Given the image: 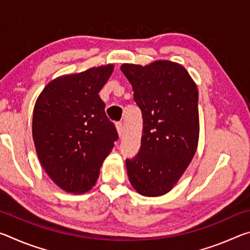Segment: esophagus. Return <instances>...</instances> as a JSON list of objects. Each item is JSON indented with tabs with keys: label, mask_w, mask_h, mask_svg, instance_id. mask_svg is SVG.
I'll return each mask as SVG.
<instances>
[{
	"label": "esophagus",
	"mask_w": 250,
	"mask_h": 250,
	"mask_svg": "<svg viewBox=\"0 0 250 250\" xmlns=\"http://www.w3.org/2000/svg\"><path fill=\"white\" fill-rule=\"evenodd\" d=\"M116 128H117V131H118V134H119V137L121 138L122 134H124V125H122L121 122H117Z\"/></svg>",
	"instance_id": "esophagus-1"
}]
</instances>
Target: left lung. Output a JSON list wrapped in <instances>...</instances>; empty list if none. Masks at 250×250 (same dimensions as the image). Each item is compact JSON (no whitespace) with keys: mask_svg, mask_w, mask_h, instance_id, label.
<instances>
[{"mask_svg":"<svg viewBox=\"0 0 250 250\" xmlns=\"http://www.w3.org/2000/svg\"><path fill=\"white\" fill-rule=\"evenodd\" d=\"M121 71L132 86L143 119L140 150L125 160L130 183L143 196L164 195L197 149V87L183 66L168 61L124 64Z\"/></svg>","mask_w":250,"mask_h":250,"instance_id":"1","label":"left lung"}]
</instances>
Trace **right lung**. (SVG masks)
Returning <instances> with one entry per match:
<instances>
[{
    "mask_svg": "<svg viewBox=\"0 0 250 250\" xmlns=\"http://www.w3.org/2000/svg\"><path fill=\"white\" fill-rule=\"evenodd\" d=\"M113 65L61 76L41 92L33 112V140L42 167L66 192L89 191L118 133L99 97Z\"/></svg>",
    "mask_w": 250,
    "mask_h": 250,
    "instance_id": "right-lung-1",
    "label": "right lung"
}]
</instances>
